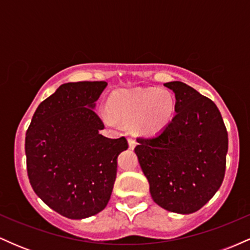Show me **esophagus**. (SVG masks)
<instances>
[{
    "label": "esophagus",
    "instance_id": "1",
    "mask_svg": "<svg viewBox=\"0 0 250 250\" xmlns=\"http://www.w3.org/2000/svg\"><path fill=\"white\" fill-rule=\"evenodd\" d=\"M128 145H129V149H134L135 146H136V141L134 139H128Z\"/></svg>",
    "mask_w": 250,
    "mask_h": 250
}]
</instances>
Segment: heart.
<instances>
[{
	"instance_id": "b5f03b06",
	"label": "heart",
	"mask_w": 250,
	"mask_h": 250,
	"mask_svg": "<svg viewBox=\"0 0 250 250\" xmlns=\"http://www.w3.org/2000/svg\"><path fill=\"white\" fill-rule=\"evenodd\" d=\"M109 107L99 109L107 125L136 123L140 134L153 135L163 130L173 119L175 96L167 89H123L111 95Z\"/></svg>"
}]
</instances>
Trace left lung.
<instances>
[{
	"label": "left lung",
	"instance_id": "left-lung-1",
	"mask_svg": "<svg viewBox=\"0 0 250 250\" xmlns=\"http://www.w3.org/2000/svg\"><path fill=\"white\" fill-rule=\"evenodd\" d=\"M165 87L175 94L169 125L135 147L154 202L168 211L191 214L208 202L222 185L228 133L216 104L186 83Z\"/></svg>",
	"mask_w": 250,
	"mask_h": 250
}]
</instances>
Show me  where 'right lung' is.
I'll return each mask as SVG.
<instances>
[{
    "mask_svg": "<svg viewBox=\"0 0 250 250\" xmlns=\"http://www.w3.org/2000/svg\"><path fill=\"white\" fill-rule=\"evenodd\" d=\"M108 83L69 82L40 103L25 134L30 185L48 207L73 220L108 205L125 137L108 139L95 113Z\"/></svg>",
    "mask_w": 250,
    "mask_h": 250,
    "instance_id": "obj_1",
    "label": "right lung"
}]
</instances>
